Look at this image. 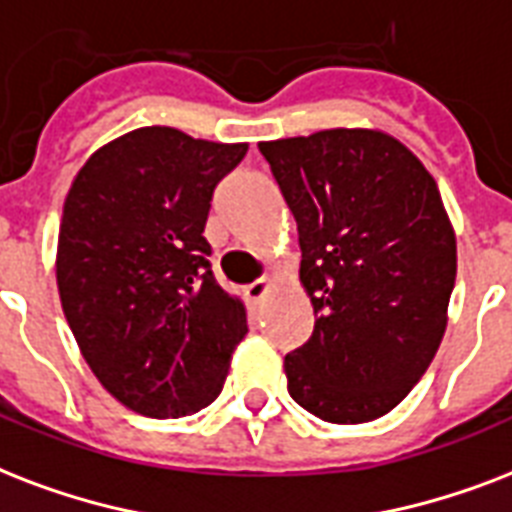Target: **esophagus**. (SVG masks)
<instances>
[{"label": "esophagus", "mask_w": 512, "mask_h": 512, "mask_svg": "<svg viewBox=\"0 0 512 512\" xmlns=\"http://www.w3.org/2000/svg\"><path fill=\"white\" fill-rule=\"evenodd\" d=\"M267 288H269L267 277H259V280H253L251 285H245V296H248L253 304H259V301L267 296Z\"/></svg>", "instance_id": "esophagus-1"}]
</instances>
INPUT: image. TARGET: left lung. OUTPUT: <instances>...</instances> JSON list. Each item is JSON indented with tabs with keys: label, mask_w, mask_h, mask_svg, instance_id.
Returning a JSON list of instances; mask_svg holds the SVG:
<instances>
[{
	"label": "left lung",
	"mask_w": 512,
	"mask_h": 512,
	"mask_svg": "<svg viewBox=\"0 0 512 512\" xmlns=\"http://www.w3.org/2000/svg\"><path fill=\"white\" fill-rule=\"evenodd\" d=\"M299 227L310 342L285 355L288 392L323 422L384 417L441 347L457 237L435 178L382 130L261 141Z\"/></svg>",
	"instance_id": "8db88e82"
}]
</instances>
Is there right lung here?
Wrapping results in <instances>:
<instances>
[{"mask_svg": "<svg viewBox=\"0 0 512 512\" xmlns=\"http://www.w3.org/2000/svg\"><path fill=\"white\" fill-rule=\"evenodd\" d=\"M245 152L152 125L101 146L71 181L55 259L63 315L95 379L136 414L211 406L248 334L202 237L213 189Z\"/></svg>", "mask_w": 512, "mask_h": 512, "instance_id": "1", "label": "right lung"}]
</instances>
